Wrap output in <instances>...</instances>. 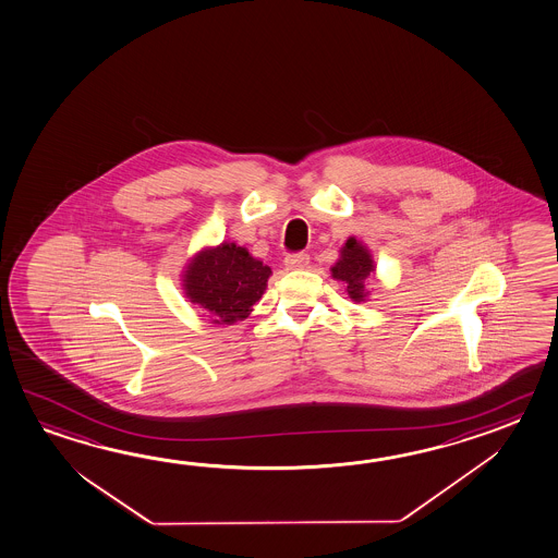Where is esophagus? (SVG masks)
<instances>
[{
  "label": "esophagus",
  "mask_w": 558,
  "mask_h": 558,
  "mask_svg": "<svg viewBox=\"0 0 558 558\" xmlns=\"http://www.w3.org/2000/svg\"><path fill=\"white\" fill-rule=\"evenodd\" d=\"M308 265V253H291L284 257L287 269H305Z\"/></svg>",
  "instance_id": "obj_1"
}]
</instances>
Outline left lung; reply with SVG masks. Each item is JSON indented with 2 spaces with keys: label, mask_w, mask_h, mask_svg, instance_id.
<instances>
[{
  "label": "left lung",
  "mask_w": 558,
  "mask_h": 558,
  "mask_svg": "<svg viewBox=\"0 0 558 558\" xmlns=\"http://www.w3.org/2000/svg\"><path fill=\"white\" fill-rule=\"evenodd\" d=\"M374 259L366 245H362L361 241L354 238H349L340 250L339 262L330 267V274L337 281H342L352 301L364 303L368 299L366 279L374 274Z\"/></svg>",
  "instance_id": "left-lung-1"
}]
</instances>
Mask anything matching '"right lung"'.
<instances>
[{
    "instance_id": "right-lung-1",
    "label": "right lung",
    "mask_w": 558,
    "mask_h": 558,
    "mask_svg": "<svg viewBox=\"0 0 558 558\" xmlns=\"http://www.w3.org/2000/svg\"><path fill=\"white\" fill-rule=\"evenodd\" d=\"M269 275L271 267L226 241L192 257L182 287L192 303L206 308L211 325H233L250 317Z\"/></svg>"
}]
</instances>
